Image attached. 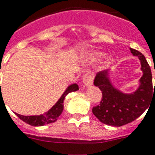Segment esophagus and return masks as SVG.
Segmentation results:
<instances>
[{"instance_id": "1", "label": "esophagus", "mask_w": 155, "mask_h": 155, "mask_svg": "<svg viewBox=\"0 0 155 155\" xmlns=\"http://www.w3.org/2000/svg\"><path fill=\"white\" fill-rule=\"evenodd\" d=\"M93 81H94V78H93L92 74L90 73L85 74L82 78V81L85 86H90L93 84Z\"/></svg>"}]
</instances>
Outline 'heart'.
Instances as JSON below:
<instances>
[{
    "mask_svg": "<svg viewBox=\"0 0 155 155\" xmlns=\"http://www.w3.org/2000/svg\"><path fill=\"white\" fill-rule=\"evenodd\" d=\"M104 57H105V54H102V53L94 52V53H91L88 55L87 60L90 62H97V61L101 60V58H103Z\"/></svg>",
    "mask_w": 155,
    "mask_h": 155,
    "instance_id": "heart-1",
    "label": "heart"
}]
</instances>
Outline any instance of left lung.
I'll use <instances>...</instances> for the list:
<instances>
[{
  "label": "left lung",
  "mask_w": 155,
  "mask_h": 155,
  "mask_svg": "<svg viewBox=\"0 0 155 155\" xmlns=\"http://www.w3.org/2000/svg\"><path fill=\"white\" fill-rule=\"evenodd\" d=\"M130 51L140 60L143 73L139 80V87L134 92L125 94L116 89L111 83L109 70L99 72L95 77L94 84L101 90L102 97L100 104L94 106L92 111L104 124L122 127L133 122L149 107L154 96L155 86L154 89L149 64L142 53L131 48Z\"/></svg>",
  "instance_id": "left-lung-1"
}]
</instances>
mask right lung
I'll list each match as a JSON object with an SVG mask.
<instances>
[{
    "label": "right lung",
    "mask_w": 155,
    "mask_h": 155,
    "mask_svg": "<svg viewBox=\"0 0 155 155\" xmlns=\"http://www.w3.org/2000/svg\"><path fill=\"white\" fill-rule=\"evenodd\" d=\"M78 90V85L77 84H72V85H69L64 92V94L61 95V97L57 101V103L49 110L45 113L44 114L34 115V116H24V115L18 114L17 113H15V114L23 122H25L27 124H29L30 126H33V127H41L44 125L53 123V122H56L58 120V117L62 113L63 109H64V100L65 98V96L70 93L74 92V91H77Z\"/></svg>",
    "instance_id": "add662e5"
}]
</instances>
